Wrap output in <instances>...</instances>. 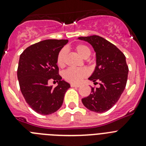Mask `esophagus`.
I'll use <instances>...</instances> for the list:
<instances>
[{"label": "esophagus", "instance_id": "1", "mask_svg": "<svg viewBox=\"0 0 146 146\" xmlns=\"http://www.w3.org/2000/svg\"><path fill=\"white\" fill-rule=\"evenodd\" d=\"M71 87H76V88H79L80 85L74 84V83H71Z\"/></svg>", "mask_w": 146, "mask_h": 146}]
</instances>
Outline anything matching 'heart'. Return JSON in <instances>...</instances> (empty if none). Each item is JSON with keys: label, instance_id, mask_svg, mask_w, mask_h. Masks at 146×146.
Wrapping results in <instances>:
<instances>
[{"label": "heart", "instance_id": "obj_1", "mask_svg": "<svg viewBox=\"0 0 146 146\" xmlns=\"http://www.w3.org/2000/svg\"><path fill=\"white\" fill-rule=\"evenodd\" d=\"M75 50L82 58L86 59L91 55V50L85 44H78L75 47ZM66 50L61 49L57 56V64L59 67H64L65 65V58ZM88 75V71L86 68H69L64 72V79L72 83H78L82 78Z\"/></svg>", "mask_w": 146, "mask_h": 146}]
</instances>
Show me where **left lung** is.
Listing matches in <instances>:
<instances>
[{
    "label": "left lung",
    "instance_id": "1",
    "mask_svg": "<svg viewBox=\"0 0 146 146\" xmlns=\"http://www.w3.org/2000/svg\"><path fill=\"white\" fill-rule=\"evenodd\" d=\"M78 38L91 44L96 52V68L88 80L94 83L99 81L100 85L91 87V94L82 99V102L91 111L104 113L114 106L124 91L129 72L126 57L116 46L101 36Z\"/></svg>",
    "mask_w": 146,
    "mask_h": 146
}]
</instances>
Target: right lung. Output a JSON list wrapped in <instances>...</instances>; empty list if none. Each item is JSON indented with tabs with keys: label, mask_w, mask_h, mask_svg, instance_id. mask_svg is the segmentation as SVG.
I'll use <instances>...</instances> for the list:
<instances>
[{
	"label": "right lung",
	"mask_w": 146,
	"mask_h": 146,
	"mask_svg": "<svg viewBox=\"0 0 146 146\" xmlns=\"http://www.w3.org/2000/svg\"><path fill=\"white\" fill-rule=\"evenodd\" d=\"M69 42L67 39H47L27 47L20 55L17 78L20 91L28 105L41 115L55 113L61 107L69 83L58 74L57 56ZM53 79L55 88L48 86Z\"/></svg>",
	"instance_id": "right-lung-1"
}]
</instances>
